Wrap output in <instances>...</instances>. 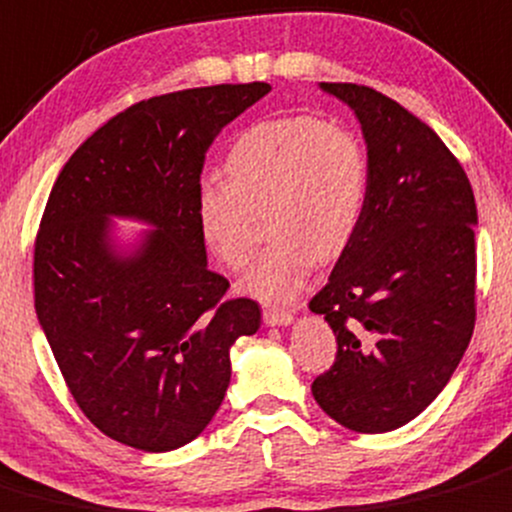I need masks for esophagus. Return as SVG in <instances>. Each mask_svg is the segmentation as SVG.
I'll return each mask as SVG.
<instances>
[{
    "instance_id": "34e87169",
    "label": "esophagus",
    "mask_w": 512,
    "mask_h": 512,
    "mask_svg": "<svg viewBox=\"0 0 512 512\" xmlns=\"http://www.w3.org/2000/svg\"><path fill=\"white\" fill-rule=\"evenodd\" d=\"M262 320H265L267 327H287L295 317L287 310H265L262 312Z\"/></svg>"
}]
</instances>
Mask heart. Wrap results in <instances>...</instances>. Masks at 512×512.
I'll return each mask as SVG.
<instances>
[{"instance_id":"obj_1","label":"heart","mask_w":512,"mask_h":512,"mask_svg":"<svg viewBox=\"0 0 512 512\" xmlns=\"http://www.w3.org/2000/svg\"><path fill=\"white\" fill-rule=\"evenodd\" d=\"M227 175L230 182L207 177L197 187V230L227 270H242L255 242L252 212L267 205V232L275 240L242 280V290L257 300H292L317 260L337 257L355 237L367 160L340 124L310 114L252 124L227 155Z\"/></svg>"}]
</instances>
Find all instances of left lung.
I'll list each match as a JSON object with an SVG mask.
<instances>
[{"mask_svg":"<svg viewBox=\"0 0 512 512\" xmlns=\"http://www.w3.org/2000/svg\"><path fill=\"white\" fill-rule=\"evenodd\" d=\"M320 89L360 122L367 197L310 300L337 340L312 395L342 428L390 433L443 393L473 337L475 195L453 152L395 99L360 84Z\"/></svg>","mask_w":512,"mask_h":512,"instance_id":"obj_1","label":"left lung"}]
</instances>
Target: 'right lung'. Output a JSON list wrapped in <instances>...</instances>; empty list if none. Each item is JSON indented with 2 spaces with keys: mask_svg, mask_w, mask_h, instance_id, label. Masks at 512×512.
<instances>
[{
  "mask_svg": "<svg viewBox=\"0 0 512 512\" xmlns=\"http://www.w3.org/2000/svg\"><path fill=\"white\" fill-rule=\"evenodd\" d=\"M270 84L137 102L64 165L34 245V307L69 393L107 438L145 453L192 443L230 388V350L260 305L225 300L195 195L205 152ZM114 219L152 226L135 236Z\"/></svg>",
  "mask_w": 512,
  "mask_h": 512,
  "instance_id": "obj_1",
  "label": "right lung"
}]
</instances>
